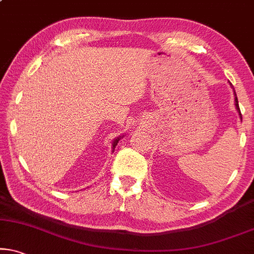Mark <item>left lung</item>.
Masks as SVG:
<instances>
[{
	"label": "left lung",
	"mask_w": 254,
	"mask_h": 254,
	"mask_svg": "<svg viewBox=\"0 0 254 254\" xmlns=\"http://www.w3.org/2000/svg\"><path fill=\"white\" fill-rule=\"evenodd\" d=\"M231 87L233 88L232 84H231ZM233 94H235V106H236V109H237V111H238V114H239V117L242 118L241 109H239V104H238V99H237V95H236V92H235V89H233Z\"/></svg>",
	"instance_id": "8db88e82"
}]
</instances>
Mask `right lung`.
I'll return each instance as SVG.
<instances>
[{
  "mask_svg": "<svg viewBox=\"0 0 254 254\" xmlns=\"http://www.w3.org/2000/svg\"><path fill=\"white\" fill-rule=\"evenodd\" d=\"M118 140H120V138H116V139L114 140V143H113V148H115V146H116L117 143H118Z\"/></svg>",
  "mask_w": 254,
  "mask_h": 254,
  "instance_id": "right-lung-1",
  "label": "right lung"
}]
</instances>
